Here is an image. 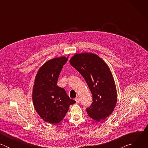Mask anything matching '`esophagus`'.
<instances>
[{"instance_id": "esophagus-1", "label": "esophagus", "mask_w": 148, "mask_h": 148, "mask_svg": "<svg viewBox=\"0 0 148 148\" xmlns=\"http://www.w3.org/2000/svg\"><path fill=\"white\" fill-rule=\"evenodd\" d=\"M75 101H76V103H79V97H76L75 98Z\"/></svg>"}]
</instances>
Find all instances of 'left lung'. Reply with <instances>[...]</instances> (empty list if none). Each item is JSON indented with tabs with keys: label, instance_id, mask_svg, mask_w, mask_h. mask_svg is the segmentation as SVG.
<instances>
[{
	"label": "left lung",
	"instance_id": "left-lung-1",
	"mask_svg": "<svg viewBox=\"0 0 148 148\" xmlns=\"http://www.w3.org/2000/svg\"><path fill=\"white\" fill-rule=\"evenodd\" d=\"M70 63L85 79L92 95L91 105L86 110L89 116L97 121L104 120L114 111L117 102L109 67L98 56L88 53L75 54Z\"/></svg>",
	"mask_w": 148,
	"mask_h": 148
}]
</instances>
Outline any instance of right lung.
Returning a JSON list of instances; mask_svg holds the SVG:
<instances>
[{"label":"right lung","instance_id":"obj_1","mask_svg":"<svg viewBox=\"0 0 148 148\" xmlns=\"http://www.w3.org/2000/svg\"><path fill=\"white\" fill-rule=\"evenodd\" d=\"M68 57L51 59L38 70L33 88L32 99L37 113L45 122H60L75 101L67 95L65 90L57 86L60 72Z\"/></svg>","mask_w":148,"mask_h":148}]
</instances>
